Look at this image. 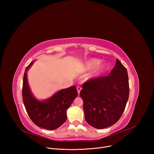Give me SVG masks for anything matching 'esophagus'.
Instances as JSON below:
<instances>
[{
	"mask_svg": "<svg viewBox=\"0 0 154 154\" xmlns=\"http://www.w3.org/2000/svg\"><path fill=\"white\" fill-rule=\"evenodd\" d=\"M77 90L78 94H80V91L82 90V87H80V86H77Z\"/></svg>",
	"mask_w": 154,
	"mask_h": 154,
	"instance_id": "1",
	"label": "esophagus"
}]
</instances>
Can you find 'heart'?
Listing matches in <instances>:
<instances>
[{
	"instance_id": "heart-1",
	"label": "heart",
	"mask_w": 154,
	"mask_h": 154,
	"mask_svg": "<svg viewBox=\"0 0 154 154\" xmlns=\"http://www.w3.org/2000/svg\"><path fill=\"white\" fill-rule=\"evenodd\" d=\"M86 69H92V70L88 74V79H95L103 74L108 69V66L103 62H99V60L92 59L85 62Z\"/></svg>"
}]
</instances>
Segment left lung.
<instances>
[{"label": "left lung", "mask_w": 154, "mask_h": 154, "mask_svg": "<svg viewBox=\"0 0 154 154\" xmlns=\"http://www.w3.org/2000/svg\"><path fill=\"white\" fill-rule=\"evenodd\" d=\"M80 95L87 122L102 129L115 124L122 116L129 95L126 68L117 59L109 75L87 80Z\"/></svg>", "instance_id": "obj_1"}]
</instances>
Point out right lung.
I'll use <instances>...</instances> for the list:
<instances>
[{
  "label": "right lung",
  "instance_id": "add662e5",
  "mask_svg": "<svg viewBox=\"0 0 154 154\" xmlns=\"http://www.w3.org/2000/svg\"><path fill=\"white\" fill-rule=\"evenodd\" d=\"M26 67L23 79L22 99L27 114L36 125L47 130H55L67 120V110L77 96L75 85L64 88L44 101H39L32 95L29 88L27 71L33 64Z\"/></svg>",
  "mask_w": 154,
  "mask_h": 154
}]
</instances>
